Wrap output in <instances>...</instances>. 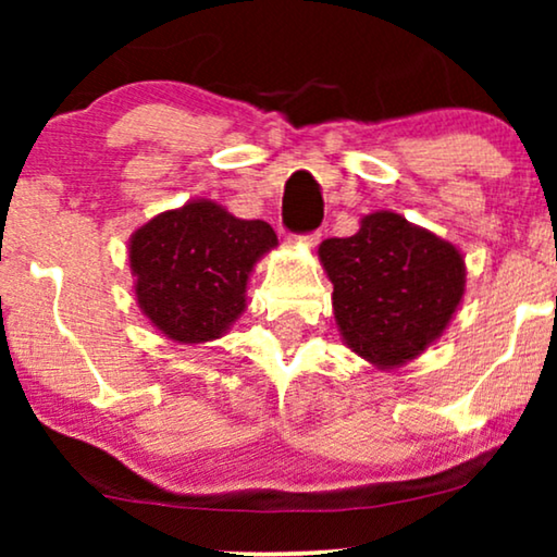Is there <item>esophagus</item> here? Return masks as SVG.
<instances>
[{"mask_svg":"<svg viewBox=\"0 0 557 557\" xmlns=\"http://www.w3.org/2000/svg\"><path fill=\"white\" fill-rule=\"evenodd\" d=\"M319 240H322V233H307V235H294V243H299V246H307V248H314Z\"/></svg>","mask_w":557,"mask_h":557,"instance_id":"esophagus-1","label":"esophagus"}]
</instances>
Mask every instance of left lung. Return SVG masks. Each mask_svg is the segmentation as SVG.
Returning <instances> with one entry per match:
<instances>
[{"label":"left lung","instance_id":"obj_1","mask_svg":"<svg viewBox=\"0 0 557 557\" xmlns=\"http://www.w3.org/2000/svg\"><path fill=\"white\" fill-rule=\"evenodd\" d=\"M319 261L342 339L380 370L429 349L467 292L461 250L391 210L364 215L349 238L324 240Z\"/></svg>","mask_w":557,"mask_h":557}]
</instances>
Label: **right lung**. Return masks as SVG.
I'll list each match as a JSON object with an SVG mask.
<instances>
[{"label":"right lung","mask_w":557,"mask_h":557,"mask_svg":"<svg viewBox=\"0 0 557 557\" xmlns=\"http://www.w3.org/2000/svg\"><path fill=\"white\" fill-rule=\"evenodd\" d=\"M278 246L263 220H240L212 200L159 212L128 238L141 314L177 345H205L246 311L253 265Z\"/></svg>","instance_id":"add662e5"}]
</instances>
